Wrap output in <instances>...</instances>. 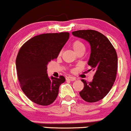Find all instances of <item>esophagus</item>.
I'll list each match as a JSON object with an SVG mask.
<instances>
[{"instance_id":"34e87169","label":"esophagus","mask_w":131,"mask_h":131,"mask_svg":"<svg viewBox=\"0 0 131 131\" xmlns=\"http://www.w3.org/2000/svg\"><path fill=\"white\" fill-rule=\"evenodd\" d=\"M66 79H67V80H68V81H76V78L68 76V77L66 78Z\"/></svg>"}]
</instances>
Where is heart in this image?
<instances>
[{
	"label": "heart",
	"mask_w": 131,
	"mask_h": 131,
	"mask_svg": "<svg viewBox=\"0 0 131 131\" xmlns=\"http://www.w3.org/2000/svg\"><path fill=\"white\" fill-rule=\"evenodd\" d=\"M72 47L76 53L80 52V51L85 50V45L80 40H76L72 43ZM61 53V52H60Z\"/></svg>",
	"instance_id": "obj_1"
}]
</instances>
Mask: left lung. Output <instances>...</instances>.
I'll list each match as a JSON object with an SVG mask.
<instances>
[{"instance_id":"1","label":"left lung","mask_w":131,"mask_h":131,"mask_svg":"<svg viewBox=\"0 0 131 131\" xmlns=\"http://www.w3.org/2000/svg\"><path fill=\"white\" fill-rule=\"evenodd\" d=\"M72 34L89 43L91 52L88 64L95 71L92 81L81 80L84 88L79 95L85 102H98L108 94L115 81L118 68L116 52L108 39L98 31L79 30Z\"/></svg>"}]
</instances>
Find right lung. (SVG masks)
<instances>
[{"mask_svg":"<svg viewBox=\"0 0 131 131\" xmlns=\"http://www.w3.org/2000/svg\"><path fill=\"white\" fill-rule=\"evenodd\" d=\"M70 37L69 32L46 33L30 39L19 49L16 68L23 92L34 103L47 106L57 99L65 78L51 76L47 64L57 58Z\"/></svg>","mask_w":131,"mask_h":131,"instance_id":"obj_1","label":"right lung"}]
</instances>
